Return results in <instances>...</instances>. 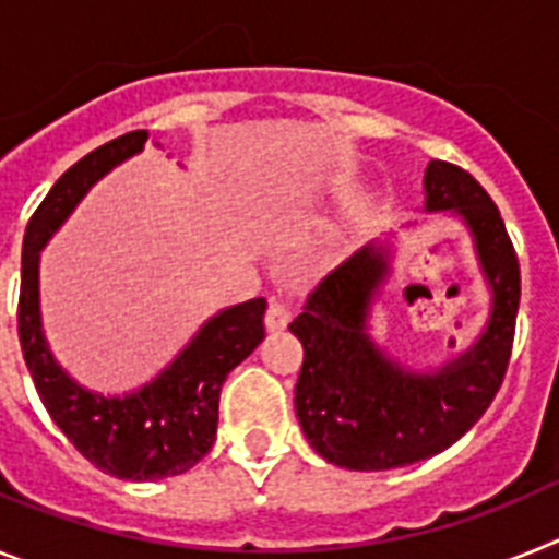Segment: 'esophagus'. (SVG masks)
I'll list each match as a JSON object with an SVG mask.
<instances>
[{
	"instance_id": "1",
	"label": "esophagus",
	"mask_w": 559,
	"mask_h": 559,
	"mask_svg": "<svg viewBox=\"0 0 559 559\" xmlns=\"http://www.w3.org/2000/svg\"><path fill=\"white\" fill-rule=\"evenodd\" d=\"M293 320V309H289V304L281 298H273L270 300V307H266V329L270 332H281V329H286V323Z\"/></svg>"
}]
</instances>
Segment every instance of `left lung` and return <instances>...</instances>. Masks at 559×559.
I'll return each instance as SVG.
<instances>
[{
    "label": "left lung",
    "instance_id": "8db88e82",
    "mask_svg": "<svg viewBox=\"0 0 559 559\" xmlns=\"http://www.w3.org/2000/svg\"><path fill=\"white\" fill-rule=\"evenodd\" d=\"M425 211H453L469 227L492 289V312L469 352L433 373L388 360L366 334V314L388 273L385 250H360L320 281L289 323L304 343L295 414L329 464L394 469L448 450L492 405L512 357L521 266L501 211L473 174L444 159L425 171Z\"/></svg>",
    "mask_w": 559,
    "mask_h": 559
}]
</instances>
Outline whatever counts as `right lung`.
Returning a JSON list of instances; mask_svg holds the SVG:
<instances>
[{
  "label": "right lung",
  "mask_w": 559,
  "mask_h": 559,
  "mask_svg": "<svg viewBox=\"0 0 559 559\" xmlns=\"http://www.w3.org/2000/svg\"><path fill=\"white\" fill-rule=\"evenodd\" d=\"M145 140V129L109 140L50 188L24 230L16 314L24 362L50 419L86 461L123 481H159L205 459L216 441L222 385L264 340L266 309L264 298L222 309L157 380L126 396L92 394L52 360L38 312V252L84 193L115 165L143 152Z\"/></svg>",
  "instance_id": "right-lung-1"
}]
</instances>
